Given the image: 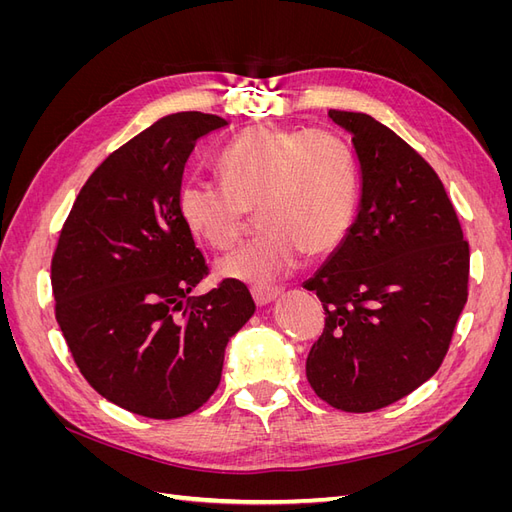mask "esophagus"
I'll return each mask as SVG.
<instances>
[{
    "label": "esophagus",
    "mask_w": 512,
    "mask_h": 512,
    "mask_svg": "<svg viewBox=\"0 0 512 512\" xmlns=\"http://www.w3.org/2000/svg\"><path fill=\"white\" fill-rule=\"evenodd\" d=\"M250 290H252V297H254L256 305H260V307L271 303L277 297V294L282 292L277 286H252Z\"/></svg>",
    "instance_id": "1"
}]
</instances>
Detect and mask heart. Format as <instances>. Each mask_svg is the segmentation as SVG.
<instances>
[{
	"mask_svg": "<svg viewBox=\"0 0 512 512\" xmlns=\"http://www.w3.org/2000/svg\"><path fill=\"white\" fill-rule=\"evenodd\" d=\"M215 170L222 183L185 181L177 209L190 235L215 252L232 250L258 211L265 232L218 265L230 280L262 286L288 275L303 254L335 252L359 211L354 153L322 128H247L220 149Z\"/></svg>",
	"mask_w": 512,
	"mask_h": 512,
	"instance_id": "obj_1",
	"label": "heart"
}]
</instances>
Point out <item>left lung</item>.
I'll return each mask as SVG.
<instances>
[{
	"label": "left lung",
	"instance_id": "8db88e82",
	"mask_svg": "<svg viewBox=\"0 0 512 512\" xmlns=\"http://www.w3.org/2000/svg\"><path fill=\"white\" fill-rule=\"evenodd\" d=\"M329 117L352 134L363 196L348 237L303 286L327 316L305 374L322 401L361 414L440 369L468 301L470 245L421 153L365 113Z\"/></svg>",
	"mask_w": 512,
	"mask_h": 512
}]
</instances>
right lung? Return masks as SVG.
<instances>
[{"mask_svg":"<svg viewBox=\"0 0 512 512\" xmlns=\"http://www.w3.org/2000/svg\"><path fill=\"white\" fill-rule=\"evenodd\" d=\"M226 126L175 113L115 149L85 181L53 252L55 318L76 367L104 399L147 418L207 404L228 339L256 307L237 280L190 297L209 267L177 194L194 145Z\"/></svg>","mask_w":512,"mask_h":512,"instance_id":"obj_1","label":"right lung"}]
</instances>
